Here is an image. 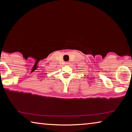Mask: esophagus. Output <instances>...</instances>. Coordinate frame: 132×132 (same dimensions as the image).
Here are the masks:
<instances>
[{"label":"esophagus","mask_w":132,"mask_h":132,"mask_svg":"<svg viewBox=\"0 0 132 132\" xmlns=\"http://www.w3.org/2000/svg\"><path fill=\"white\" fill-rule=\"evenodd\" d=\"M66 64H69V63H66Z\"/></svg>","instance_id":"esophagus-1"}]
</instances>
